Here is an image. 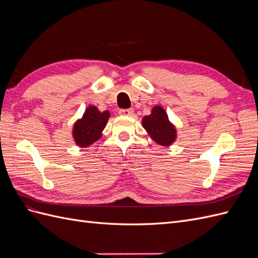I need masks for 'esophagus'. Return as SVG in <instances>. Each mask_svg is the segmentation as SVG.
<instances>
[{"label": "esophagus", "instance_id": "obj_1", "mask_svg": "<svg viewBox=\"0 0 258 258\" xmlns=\"http://www.w3.org/2000/svg\"><path fill=\"white\" fill-rule=\"evenodd\" d=\"M119 114L122 116H132L134 115V110L132 108H126V110H120Z\"/></svg>", "mask_w": 258, "mask_h": 258}]
</instances>
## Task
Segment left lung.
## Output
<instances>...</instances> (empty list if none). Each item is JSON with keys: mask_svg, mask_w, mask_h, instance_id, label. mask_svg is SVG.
Returning <instances> with one entry per match:
<instances>
[{"mask_svg": "<svg viewBox=\"0 0 258 258\" xmlns=\"http://www.w3.org/2000/svg\"><path fill=\"white\" fill-rule=\"evenodd\" d=\"M142 124L156 143L169 146L176 139V130L168 119L166 111L161 106H155L152 114L143 117Z\"/></svg>", "mask_w": 258, "mask_h": 258, "instance_id": "8db88e82", "label": "left lung"}]
</instances>
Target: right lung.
<instances>
[{
    "mask_svg": "<svg viewBox=\"0 0 258 258\" xmlns=\"http://www.w3.org/2000/svg\"><path fill=\"white\" fill-rule=\"evenodd\" d=\"M110 118V112H100L98 107L90 105L85 111L81 119L74 123L73 138L75 143L81 147H87L101 138L107 120Z\"/></svg>",
    "mask_w": 258,
    "mask_h": 258,
    "instance_id": "right-lung-1",
    "label": "right lung"
}]
</instances>
